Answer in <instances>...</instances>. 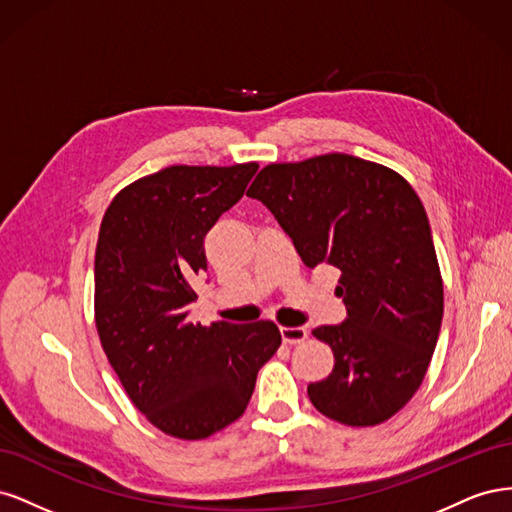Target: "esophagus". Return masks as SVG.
Wrapping results in <instances>:
<instances>
[{"label":"esophagus","mask_w":512,"mask_h":512,"mask_svg":"<svg viewBox=\"0 0 512 512\" xmlns=\"http://www.w3.org/2000/svg\"><path fill=\"white\" fill-rule=\"evenodd\" d=\"M280 333H282V339L286 344H301L307 339L305 327H282Z\"/></svg>","instance_id":"obj_1"}]
</instances>
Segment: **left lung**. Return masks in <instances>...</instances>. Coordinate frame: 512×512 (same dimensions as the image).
Returning a JSON list of instances; mask_svg holds the SVG:
<instances>
[{
	"label": "left lung",
	"instance_id": "left-lung-1",
	"mask_svg": "<svg viewBox=\"0 0 512 512\" xmlns=\"http://www.w3.org/2000/svg\"><path fill=\"white\" fill-rule=\"evenodd\" d=\"M260 200L309 269L342 271L346 320L318 327L335 365L307 386L324 416L350 427L389 421L421 386L438 344L442 277L421 198L395 170L346 153L269 164Z\"/></svg>",
	"mask_w": 512,
	"mask_h": 512
}]
</instances>
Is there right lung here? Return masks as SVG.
Here are the masks:
<instances>
[{
  "label": "right lung",
  "mask_w": 512,
  "mask_h": 512,
  "mask_svg": "<svg viewBox=\"0 0 512 512\" xmlns=\"http://www.w3.org/2000/svg\"><path fill=\"white\" fill-rule=\"evenodd\" d=\"M258 164L168 166L123 188L96 247V327L132 404L181 440H203L245 412L282 344L271 320H188L207 271L205 235L237 205Z\"/></svg>",
  "instance_id": "add662e5"
}]
</instances>
